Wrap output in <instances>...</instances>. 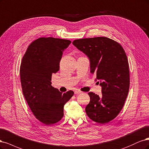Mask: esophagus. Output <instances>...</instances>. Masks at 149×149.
<instances>
[{"label":"esophagus","mask_w":149,"mask_h":149,"mask_svg":"<svg viewBox=\"0 0 149 149\" xmlns=\"http://www.w3.org/2000/svg\"><path fill=\"white\" fill-rule=\"evenodd\" d=\"M74 93H75V94L78 95V94H80V93H81V92L80 90H75V91H74Z\"/></svg>","instance_id":"obj_1"}]
</instances>
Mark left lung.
<instances>
[{"instance_id":"8db88e82","label":"left lung","mask_w":149,"mask_h":149,"mask_svg":"<svg viewBox=\"0 0 149 149\" xmlns=\"http://www.w3.org/2000/svg\"><path fill=\"white\" fill-rule=\"evenodd\" d=\"M72 44L88 57L91 73L102 88L100 96L88 93L86 113L96 123H108L121 111L128 95L130 79L126 52L118 42L104 36L75 40Z\"/></svg>"}]
</instances>
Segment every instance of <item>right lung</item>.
I'll list each match as a JSON object with an SVG mask.
<instances>
[{"instance_id": "right-lung-1", "label": "right lung", "mask_w": 149, "mask_h": 149, "mask_svg": "<svg viewBox=\"0 0 149 149\" xmlns=\"http://www.w3.org/2000/svg\"><path fill=\"white\" fill-rule=\"evenodd\" d=\"M70 43L68 40L40 38L28 46L22 60L20 74L24 97L35 118L46 125L63 118L64 104L74 93L72 90L60 92L51 81Z\"/></svg>"}]
</instances>
